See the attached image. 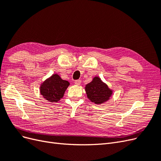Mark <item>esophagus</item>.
Masks as SVG:
<instances>
[{
  "label": "esophagus",
  "instance_id": "34e87169",
  "mask_svg": "<svg viewBox=\"0 0 161 161\" xmlns=\"http://www.w3.org/2000/svg\"><path fill=\"white\" fill-rule=\"evenodd\" d=\"M75 85H80V83H81V80H76L75 81Z\"/></svg>",
  "mask_w": 161,
  "mask_h": 161
}]
</instances>
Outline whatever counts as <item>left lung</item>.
<instances>
[{
    "label": "left lung",
    "instance_id": "1",
    "mask_svg": "<svg viewBox=\"0 0 161 161\" xmlns=\"http://www.w3.org/2000/svg\"><path fill=\"white\" fill-rule=\"evenodd\" d=\"M87 97L95 104L103 103L108 101L112 94V91L108 85L101 81L100 78L95 77L85 86Z\"/></svg>",
    "mask_w": 161,
    "mask_h": 161
}]
</instances>
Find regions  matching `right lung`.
Segmentation results:
<instances>
[{
    "instance_id": "right-lung-1",
    "label": "right lung",
    "mask_w": 161,
    "mask_h": 161,
    "mask_svg": "<svg viewBox=\"0 0 161 161\" xmlns=\"http://www.w3.org/2000/svg\"><path fill=\"white\" fill-rule=\"evenodd\" d=\"M70 83L62 80L58 75H53L43 82L40 86V92L49 102L56 103L64 96V92Z\"/></svg>"
}]
</instances>
